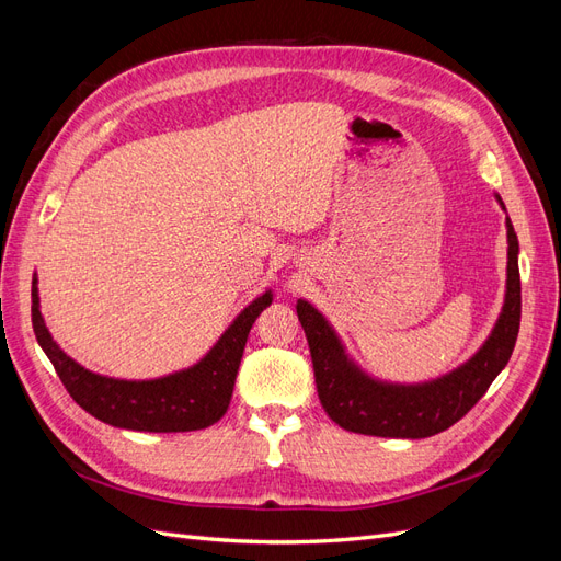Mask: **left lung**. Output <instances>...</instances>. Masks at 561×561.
<instances>
[{
  "instance_id": "1",
  "label": "left lung",
  "mask_w": 561,
  "mask_h": 561,
  "mask_svg": "<svg viewBox=\"0 0 561 561\" xmlns=\"http://www.w3.org/2000/svg\"><path fill=\"white\" fill-rule=\"evenodd\" d=\"M505 210L501 196L496 194ZM507 227V283L503 311L494 330L468 363L426 383H388L355 365L336 332L309 301H297V316L311 348L316 388L322 410L344 431L377 437L421 439L447 431L463 419L507 365L522 318L519 243L511 217Z\"/></svg>"
}]
</instances>
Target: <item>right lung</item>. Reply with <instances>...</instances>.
Listing matches in <instances>:
<instances>
[{
  "label": "right lung",
  "instance_id": "obj_1",
  "mask_svg": "<svg viewBox=\"0 0 561 561\" xmlns=\"http://www.w3.org/2000/svg\"><path fill=\"white\" fill-rule=\"evenodd\" d=\"M271 290L236 316L219 342L194 367L161 379L126 381L95 375L67 355L46 330L39 311L37 278L32 280V328L72 400L91 416L126 431H201L225 416L252 322L268 307Z\"/></svg>",
  "mask_w": 561,
  "mask_h": 561
}]
</instances>
